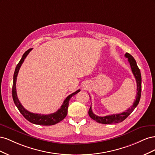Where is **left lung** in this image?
Wrapping results in <instances>:
<instances>
[{
  "label": "left lung",
  "mask_w": 155,
  "mask_h": 155,
  "mask_svg": "<svg viewBox=\"0 0 155 155\" xmlns=\"http://www.w3.org/2000/svg\"><path fill=\"white\" fill-rule=\"evenodd\" d=\"M125 58H128V61L130 65L131 70H132V72L134 76V78L137 81V94L136 96V100L133 103V105L129 108V109L125 110V112H121L120 114H115L112 115H108L105 116H97L93 113L92 110L91 106L90 107V109L88 110V115L92 119L95 120L96 122L100 123L102 124H117L123 121L125 119H126L127 117L132 113V112L134 110L136 107L139 104V101L140 100V97H141V91H142V76L141 73H140V70L137 66V62H136L135 59L132 55L129 54V53H126Z\"/></svg>",
  "instance_id": "1"
}]
</instances>
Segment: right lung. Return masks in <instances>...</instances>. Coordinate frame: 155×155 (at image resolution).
I'll return each instance as SVG.
<instances>
[{"instance_id":"obj_1","label":"right lung","mask_w":155,"mask_h":155,"mask_svg":"<svg viewBox=\"0 0 155 155\" xmlns=\"http://www.w3.org/2000/svg\"><path fill=\"white\" fill-rule=\"evenodd\" d=\"M32 50V48H30L28 50L26 51H25V54H23L21 59L20 61L18 62L17 64V67L15 70V72L13 74V87H12V97L14 103L17 107L18 110L20 111L21 113L22 114V116L25 117V118L29 121L30 122L37 124V125H55L56 124L59 123V121H62L65 117L67 115L68 112V107L69 104V101L73 96L76 94L80 91V89H79L77 91L70 94L66 99L64 100L63 101V105L61 106L60 109H58V111H56L54 113L50 114H35L33 113V112H29L25 109L23 106L21 105V102L18 100L17 95V91H16V81H17V77L18 75V72L19 71V69L21 67L22 64L24 62L25 58L26 56L28 55L30 51Z\"/></svg>"}]
</instances>
